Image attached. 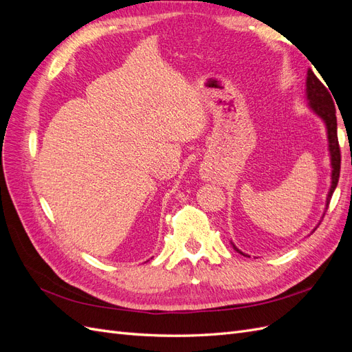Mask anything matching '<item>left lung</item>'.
Wrapping results in <instances>:
<instances>
[{"instance_id":"obj_1","label":"left lung","mask_w":352,"mask_h":352,"mask_svg":"<svg viewBox=\"0 0 352 352\" xmlns=\"http://www.w3.org/2000/svg\"><path fill=\"white\" fill-rule=\"evenodd\" d=\"M329 91L326 89L324 85L317 79V76L313 73L311 69L307 72L305 97H307V102H308V109H310L318 117V119H322V122L326 126L327 145H329L327 150H329V155H330V167H332V173H330V188H329V192H327V197H326L324 211L327 210L330 198H332L333 190L338 185L339 172H340V150H339V144H338L336 110H335L333 100H332L333 94L330 95ZM323 216H324V212H323ZM318 225H320V223H318ZM232 247L235 248V251H238L239 254L245 255V257H250L248 254H243L239 248H236V245L233 242H232Z\"/></svg>"}]
</instances>
